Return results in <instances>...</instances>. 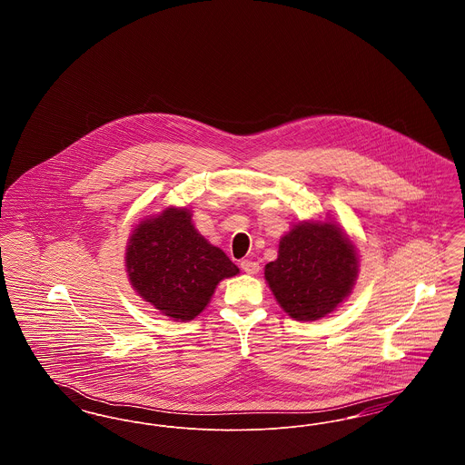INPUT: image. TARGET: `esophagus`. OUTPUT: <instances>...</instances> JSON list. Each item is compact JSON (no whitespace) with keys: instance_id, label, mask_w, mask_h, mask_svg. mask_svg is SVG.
I'll use <instances>...</instances> for the list:
<instances>
[{"instance_id":"34e87169","label":"esophagus","mask_w":465,"mask_h":465,"mask_svg":"<svg viewBox=\"0 0 465 465\" xmlns=\"http://www.w3.org/2000/svg\"><path fill=\"white\" fill-rule=\"evenodd\" d=\"M241 268H242L245 273H249V275H254V273L260 272V265H258L256 262H251V260H243V262H241Z\"/></svg>"}]
</instances>
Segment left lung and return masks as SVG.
I'll return each instance as SVG.
<instances>
[{"label":"left lung","instance_id":"left-lung-1","mask_svg":"<svg viewBox=\"0 0 465 465\" xmlns=\"http://www.w3.org/2000/svg\"><path fill=\"white\" fill-rule=\"evenodd\" d=\"M359 273L354 243L332 222H302L279 243L265 266L275 300L296 321L326 317L352 292Z\"/></svg>","mask_w":465,"mask_h":465}]
</instances>
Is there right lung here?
Returning a JSON list of instances; mask_svg holds the SVG:
<instances>
[{"label":"right lung","instance_id":"1","mask_svg":"<svg viewBox=\"0 0 465 465\" xmlns=\"http://www.w3.org/2000/svg\"><path fill=\"white\" fill-rule=\"evenodd\" d=\"M125 266L135 292L174 321H193L223 279L239 268L207 242L188 209L167 207L143 220L127 243Z\"/></svg>","mask_w":465,"mask_h":465}]
</instances>
